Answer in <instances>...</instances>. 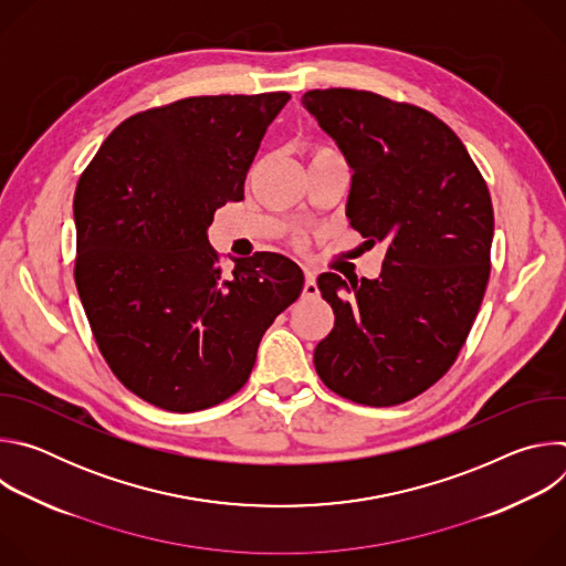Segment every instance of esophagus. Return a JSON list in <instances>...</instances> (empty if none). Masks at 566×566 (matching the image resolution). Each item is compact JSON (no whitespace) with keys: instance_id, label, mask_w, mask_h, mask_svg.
<instances>
[{"instance_id":"esophagus-1","label":"esophagus","mask_w":566,"mask_h":566,"mask_svg":"<svg viewBox=\"0 0 566 566\" xmlns=\"http://www.w3.org/2000/svg\"><path fill=\"white\" fill-rule=\"evenodd\" d=\"M304 277H306V282H304V297H315L319 291H317V282H315V273L313 271H308V269H304Z\"/></svg>"}]
</instances>
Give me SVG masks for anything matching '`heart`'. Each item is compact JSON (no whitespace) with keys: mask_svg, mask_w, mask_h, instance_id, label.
<instances>
[{"mask_svg":"<svg viewBox=\"0 0 566 566\" xmlns=\"http://www.w3.org/2000/svg\"><path fill=\"white\" fill-rule=\"evenodd\" d=\"M327 151H334V149H329V147H325V145H315V147L308 149V158H315V156L327 154Z\"/></svg>","mask_w":566,"mask_h":566,"instance_id":"b5f03b06","label":"heart"}]
</instances>
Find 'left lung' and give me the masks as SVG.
I'll use <instances>...</instances> for the list:
<instances>
[{
  "label": "left lung",
  "mask_w": 566,
  "mask_h": 566,
  "mask_svg": "<svg viewBox=\"0 0 566 566\" xmlns=\"http://www.w3.org/2000/svg\"><path fill=\"white\" fill-rule=\"evenodd\" d=\"M302 105L354 170L352 228L387 241L380 277H317L336 322L313 365L343 398L398 406L452 367L472 329L491 277V192L461 138L417 105L356 90H313Z\"/></svg>",
  "instance_id": "obj_1"
}]
</instances>
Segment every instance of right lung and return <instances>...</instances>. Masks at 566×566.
<instances>
[{"instance_id": "1", "label": "right lung", "mask_w": 566, "mask_h": 566, "mask_svg": "<svg viewBox=\"0 0 566 566\" xmlns=\"http://www.w3.org/2000/svg\"><path fill=\"white\" fill-rule=\"evenodd\" d=\"M291 94L192 96L123 120L80 175L73 277L114 376L168 412L244 387L273 319L304 286L277 253L223 275L214 210L244 199L260 143Z\"/></svg>"}]
</instances>
